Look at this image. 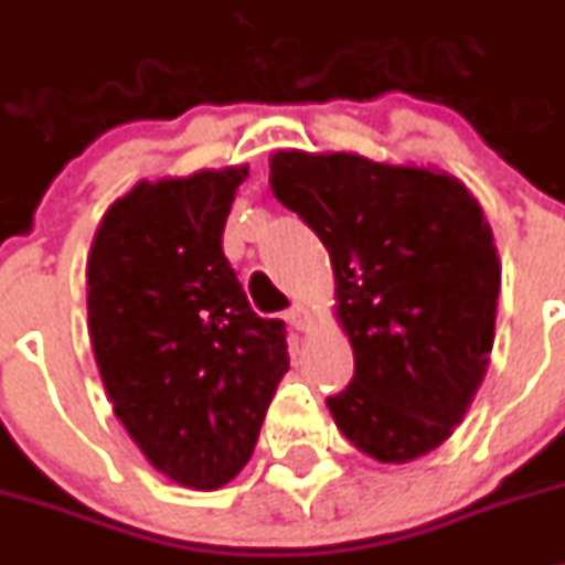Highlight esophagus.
Returning <instances> with one entry per match:
<instances>
[{"instance_id":"esophagus-1","label":"esophagus","mask_w":565,"mask_h":565,"mask_svg":"<svg viewBox=\"0 0 565 565\" xmlns=\"http://www.w3.org/2000/svg\"><path fill=\"white\" fill-rule=\"evenodd\" d=\"M286 320L291 322L297 331H308V329H311V322H315V320H311V311H308L306 306H294L291 311L286 315Z\"/></svg>"}]
</instances>
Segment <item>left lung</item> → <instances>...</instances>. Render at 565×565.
Instances as JSON below:
<instances>
[{
  "label": "left lung",
  "instance_id": "obj_1",
  "mask_svg": "<svg viewBox=\"0 0 565 565\" xmlns=\"http://www.w3.org/2000/svg\"><path fill=\"white\" fill-rule=\"evenodd\" d=\"M271 191L329 248L354 349L331 417L363 455L412 462L451 437L489 369L500 259L480 202L437 168L277 151Z\"/></svg>",
  "mask_w": 565,
  "mask_h": 565
}]
</instances>
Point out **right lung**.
Segmentation results:
<instances>
[{
  "instance_id": "right-lung-1",
  "label": "right lung",
  "mask_w": 565,
  "mask_h": 565,
  "mask_svg": "<svg viewBox=\"0 0 565 565\" xmlns=\"http://www.w3.org/2000/svg\"><path fill=\"white\" fill-rule=\"evenodd\" d=\"M245 177L137 182L88 254L90 345L114 414L153 469L196 491L243 471L288 371L286 326L250 311L223 254Z\"/></svg>"
}]
</instances>
